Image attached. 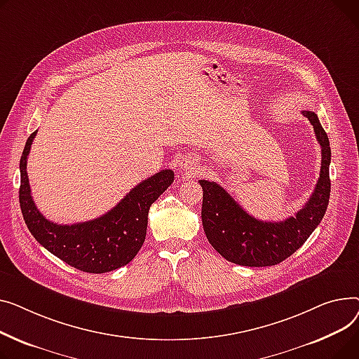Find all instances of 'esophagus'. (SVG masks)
<instances>
[{
    "label": "esophagus",
    "mask_w": 359,
    "mask_h": 359,
    "mask_svg": "<svg viewBox=\"0 0 359 359\" xmlns=\"http://www.w3.org/2000/svg\"><path fill=\"white\" fill-rule=\"evenodd\" d=\"M181 166H184L187 171H194L196 170V163H194V161H185L184 162V165H181Z\"/></svg>",
    "instance_id": "esophagus-1"
}]
</instances>
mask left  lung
<instances>
[{
  "instance_id": "left-lung-1",
  "label": "left lung",
  "mask_w": 359,
  "mask_h": 359,
  "mask_svg": "<svg viewBox=\"0 0 359 359\" xmlns=\"http://www.w3.org/2000/svg\"><path fill=\"white\" fill-rule=\"evenodd\" d=\"M322 146L320 177L309 201L294 217L262 222L249 216L223 187L200 180L203 187L201 220L204 233L219 254L243 266H271L291 257L322 222L330 196V146L318 114L303 111Z\"/></svg>"
}]
</instances>
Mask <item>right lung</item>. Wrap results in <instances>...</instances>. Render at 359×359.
<instances>
[{
	"instance_id": "obj_1",
	"label": "right lung",
	"mask_w": 359,
	"mask_h": 359,
	"mask_svg": "<svg viewBox=\"0 0 359 359\" xmlns=\"http://www.w3.org/2000/svg\"><path fill=\"white\" fill-rule=\"evenodd\" d=\"M37 130L26 142L20 159V207L34 239L68 265L102 273L128 265L142 248L152 203L174 182V171L162 170L130 189L110 212L94 220L57 224L41 215L32 197L27 156Z\"/></svg>"
}]
</instances>
